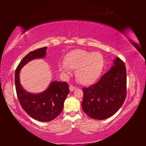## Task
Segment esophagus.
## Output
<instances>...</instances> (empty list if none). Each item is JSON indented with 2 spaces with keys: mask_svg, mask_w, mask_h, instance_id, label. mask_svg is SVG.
Segmentation results:
<instances>
[{
  "mask_svg": "<svg viewBox=\"0 0 146 146\" xmlns=\"http://www.w3.org/2000/svg\"><path fill=\"white\" fill-rule=\"evenodd\" d=\"M75 89H76V87H75V86H74L73 85H70V90L71 91H73L75 90Z\"/></svg>",
  "mask_w": 146,
  "mask_h": 146,
  "instance_id": "34e87169",
  "label": "esophagus"
}]
</instances>
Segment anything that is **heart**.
Returning <instances> with one entry per match:
<instances>
[{"mask_svg":"<svg viewBox=\"0 0 146 146\" xmlns=\"http://www.w3.org/2000/svg\"><path fill=\"white\" fill-rule=\"evenodd\" d=\"M104 67V58L98 52L76 49L69 53L60 64V69L68 73L76 69V76L82 84H90L100 76Z\"/></svg>","mask_w":146,"mask_h":146,"instance_id":"heart-1","label":"heart"}]
</instances>
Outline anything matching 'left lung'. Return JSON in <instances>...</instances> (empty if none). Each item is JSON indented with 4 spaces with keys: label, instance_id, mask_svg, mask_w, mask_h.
Wrapping results in <instances>:
<instances>
[{
    "label": "left lung",
    "instance_id": "8db88e82",
    "mask_svg": "<svg viewBox=\"0 0 146 146\" xmlns=\"http://www.w3.org/2000/svg\"><path fill=\"white\" fill-rule=\"evenodd\" d=\"M113 62L114 65L97 82L82 88V110L93 119L104 120L111 117L122 106L126 97L125 64L118 57Z\"/></svg>",
    "mask_w": 146,
    "mask_h": 146
}]
</instances>
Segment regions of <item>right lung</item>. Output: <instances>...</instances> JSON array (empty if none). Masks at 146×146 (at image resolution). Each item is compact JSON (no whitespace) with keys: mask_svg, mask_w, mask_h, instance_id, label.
Returning a JSON list of instances; mask_svg holds the SVG:
<instances>
[{"mask_svg":"<svg viewBox=\"0 0 146 146\" xmlns=\"http://www.w3.org/2000/svg\"><path fill=\"white\" fill-rule=\"evenodd\" d=\"M46 49V47H44L29 53L22 59L15 74L16 92L20 104L31 117L40 122H49L60 115L64 101L70 93L69 86L66 82L54 81L40 94L29 93L22 88L19 81L21 69L32 59L44 57Z\"/></svg>","mask_w":146,"mask_h":146,"instance_id":"right-lung-1","label":"right lung"}]
</instances>
